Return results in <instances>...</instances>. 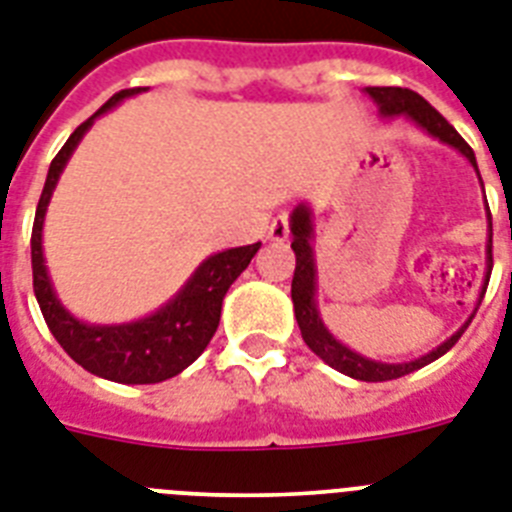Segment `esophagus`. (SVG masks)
<instances>
[{"instance_id":"obj_1","label":"esophagus","mask_w":512,"mask_h":512,"mask_svg":"<svg viewBox=\"0 0 512 512\" xmlns=\"http://www.w3.org/2000/svg\"><path fill=\"white\" fill-rule=\"evenodd\" d=\"M287 235H290V219H287V214H277V217L269 222V232H266V238L282 243V240H287Z\"/></svg>"}]
</instances>
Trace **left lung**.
<instances>
[{
	"mask_svg": "<svg viewBox=\"0 0 512 512\" xmlns=\"http://www.w3.org/2000/svg\"><path fill=\"white\" fill-rule=\"evenodd\" d=\"M366 94L374 99L379 109V117L384 120H392V117H400L405 114L408 120L416 122L418 128L426 130V133L437 138V141L447 143V146H453L455 151L466 156L471 167L479 175V167H476V156L474 149L468 146L463 138H460L458 130L450 125V122L437 112V109L424 99V96H418L416 91L411 88H398V86H369L366 88ZM481 180V175H479ZM484 188V183H481ZM492 219V217H489ZM492 227V225H489ZM290 232H293V243L290 248L295 251V274H293V308H295V319H298V327H301V335L306 340V345L314 350L316 356L322 358L324 363H329L332 369H337L345 377L361 379V382H390V379L405 377V374H411V371L421 369L426 363L437 361L439 356H445L447 350L453 348L455 342L460 340V335L466 332V327L474 319L476 308H479L481 298H484V290L479 295V303H476L474 314L468 316V322L455 332V335L447 337L442 345H437L434 350L424 353V356L413 358V361H403V363H387V361H374V358H366L356 350H350L348 345H342L332 332L327 329V324L322 322V314H319V306H316V259H314V246H311V240H314V211L308 204H298L290 214ZM489 272H492V235H489L487 243V282H489Z\"/></svg>",
	"mask_w": 512,
	"mask_h": 512,
	"instance_id": "obj_1",
	"label": "left lung"
}]
</instances>
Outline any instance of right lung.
Listing matches in <instances>:
<instances>
[{
  "instance_id": "obj_1",
  "label": "right lung",
  "mask_w": 512,
  "mask_h": 512,
  "mask_svg": "<svg viewBox=\"0 0 512 512\" xmlns=\"http://www.w3.org/2000/svg\"><path fill=\"white\" fill-rule=\"evenodd\" d=\"M149 91V88H125L104 104L96 114H91L67 143L59 149L49 164L44 190L38 198L36 219L31 235V264H33V293L41 306L46 324L52 329L54 340L65 348V353L80 363L83 369L101 379L120 384H156L172 379L206 350L209 340L219 327L222 301L230 285L240 277V272L251 264L261 243L227 251L211 253L209 259L198 264V269L188 277L180 290L172 295L154 314L143 316L138 322L128 324H88L75 319L54 293L52 277L44 261V219L46 206L52 201L57 180L70 162L73 151L78 149L80 138L88 133L96 117L117 107L122 99Z\"/></svg>"
}]
</instances>
